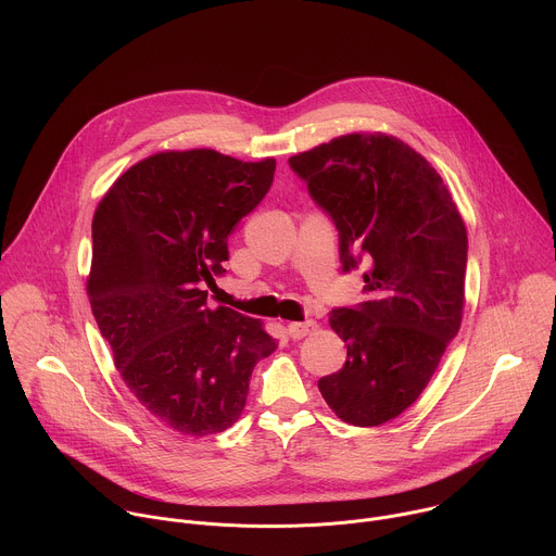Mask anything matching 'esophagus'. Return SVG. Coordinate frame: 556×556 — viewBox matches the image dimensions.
I'll list each match as a JSON object with an SVG mask.
<instances>
[{
    "mask_svg": "<svg viewBox=\"0 0 556 556\" xmlns=\"http://www.w3.org/2000/svg\"><path fill=\"white\" fill-rule=\"evenodd\" d=\"M314 328V324L312 321H303V324H288L286 326V332H288V337L290 339H303L305 334H309V330Z\"/></svg>",
    "mask_w": 556,
    "mask_h": 556,
    "instance_id": "obj_1",
    "label": "esophagus"
}]
</instances>
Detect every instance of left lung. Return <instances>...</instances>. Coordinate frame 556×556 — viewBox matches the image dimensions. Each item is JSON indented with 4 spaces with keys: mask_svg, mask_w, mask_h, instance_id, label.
I'll return each instance as SVG.
<instances>
[{
    "mask_svg": "<svg viewBox=\"0 0 556 556\" xmlns=\"http://www.w3.org/2000/svg\"><path fill=\"white\" fill-rule=\"evenodd\" d=\"M339 230L343 273L365 266L367 301L337 307L343 369L319 380L354 427L399 418L429 384L464 307L466 226L440 174L407 142L348 134L290 157Z\"/></svg>",
    "mask_w": 556,
    "mask_h": 556,
    "instance_id": "1",
    "label": "left lung"
}]
</instances>
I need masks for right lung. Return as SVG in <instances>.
<instances>
[{
    "instance_id": "obj_1",
    "label": "right lung",
    "mask_w": 556,
    "mask_h": 556,
    "mask_svg": "<svg viewBox=\"0 0 556 556\" xmlns=\"http://www.w3.org/2000/svg\"><path fill=\"white\" fill-rule=\"evenodd\" d=\"M275 157L163 151L129 167L92 219L88 296L114 365L140 405L191 438L242 416L255 365L277 350L262 324L206 305L228 235L268 193Z\"/></svg>"
}]
</instances>
